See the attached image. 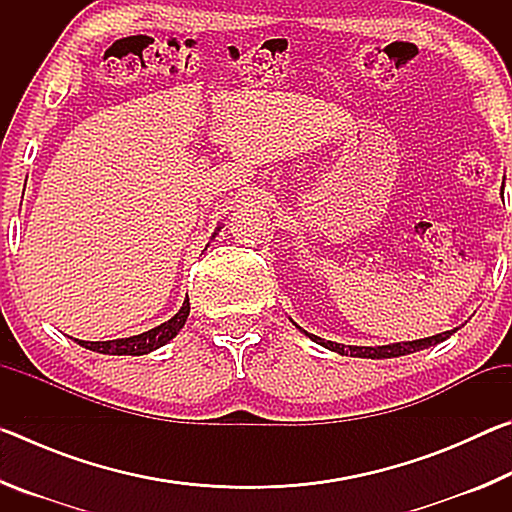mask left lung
<instances>
[{"label":"left lung","mask_w":512,"mask_h":512,"mask_svg":"<svg viewBox=\"0 0 512 512\" xmlns=\"http://www.w3.org/2000/svg\"><path fill=\"white\" fill-rule=\"evenodd\" d=\"M456 329H449V332L436 334V336H427V339L406 341V343H391V345H377V348H363V345H341V343L320 339V336H316V334H307L305 329H302V332H305L311 341H316L318 345H323V348L334 350L339 354H350V357H361V359H393V357H404V354L418 352V350H424V348H431V345H436V343H443L456 332Z\"/></svg>","instance_id":"left-lung-1"}]
</instances>
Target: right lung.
<instances>
[{"instance_id": "right-lung-1", "label": "right lung", "mask_w": 512, "mask_h": 512, "mask_svg": "<svg viewBox=\"0 0 512 512\" xmlns=\"http://www.w3.org/2000/svg\"><path fill=\"white\" fill-rule=\"evenodd\" d=\"M187 316H189V298L183 302V307H180L176 316L169 318L167 323L149 329V332L128 336V339H115V341H79V339L74 341H79V345H83V348L99 354H119V357L121 354H131V357H140V354H149L153 350L162 348V345H167L173 336L183 329Z\"/></svg>"}]
</instances>
